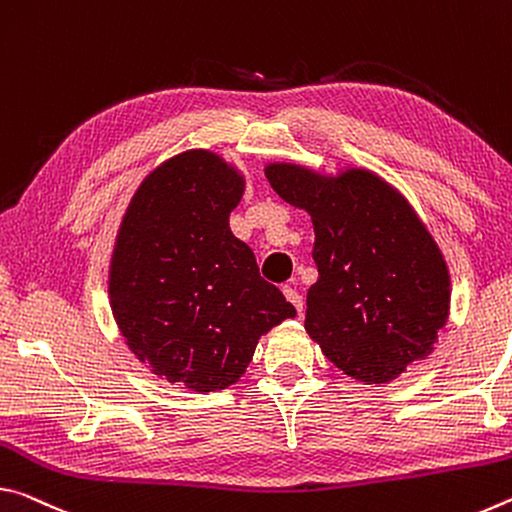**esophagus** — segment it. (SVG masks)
<instances>
[{"label":"esophagus","mask_w":512,"mask_h":512,"mask_svg":"<svg viewBox=\"0 0 512 512\" xmlns=\"http://www.w3.org/2000/svg\"><path fill=\"white\" fill-rule=\"evenodd\" d=\"M283 295H286V299L290 301V304H292V306H295V308H297V313L301 315V311H304V297H301V295H299V292H297L295 288H290V286H286V288H283Z\"/></svg>","instance_id":"1"}]
</instances>
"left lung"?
I'll return each mask as SVG.
<instances>
[{
    "instance_id": "left-lung-1",
    "label": "left lung",
    "mask_w": 512,
    "mask_h": 512,
    "mask_svg": "<svg viewBox=\"0 0 512 512\" xmlns=\"http://www.w3.org/2000/svg\"><path fill=\"white\" fill-rule=\"evenodd\" d=\"M276 195L311 215L317 281L306 331L351 379L381 385L433 354L449 320L451 274L422 217L379 174L274 161Z\"/></svg>"
}]
</instances>
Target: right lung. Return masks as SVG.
Instances as JSON below:
<instances>
[{"instance_id": "1", "label": "right lung", "mask_w": 512, "mask_h": 512, "mask_svg": "<svg viewBox=\"0 0 512 512\" xmlns=\"http://www.w3.org/2000/svg\"><path fill=\"white\" fill-rule=\"evenodd\" d=\"M245 188L211 149L167 158L133 192L108 261V301L131 354L201 395L240 381L258 340L297 315L229 229Z\"/></svg>"}]
</instances>
